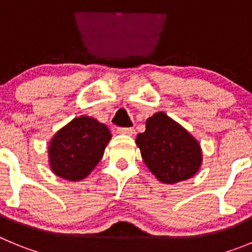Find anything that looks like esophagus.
Masks as SVG:
<instances>
[{
    "mask_svg": "<svg viewBox=\"0 0 252 252\" xmlns=\"http://www.w3.org/2000/svg\"><path fill=\"white\" fill-rule=\"evenodd\" d=\"M117 132L120 133V135H127V136H131L133 133V128L131 127H120L117 128Z\"/></svg>",
    "mask_w": 252,
    "mask_h": 252,
    "instance_id": "esophagus-1",
    "label": "esophagus"
}]
</instances>
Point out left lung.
<instances>
[{
  "instance_id": "left-lung-1",
  "label": "left lung",
  "mask_w": 252,
  "mask_h": 252,
  "mask_svg": "<svg viewBox=\"0 0 252 252\" xmlns=\"http://www.w3.org/2000/svg\"><path fill=\"white\" fill-rule=\"evenodd\" d=\"M136 145L149 170L164 184L194 177L202 165L199 142L164 112L146 120V130L137 135Z\"/></svg>"
}]
</instances>
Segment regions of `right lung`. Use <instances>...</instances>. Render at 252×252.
I'll return each instance as SVG.
<instances>
[{"mask_svg":"<svg viewBox=\"0 0 252 252\" xmlns=\"http://www.w3.org/2000/svg\"><path fill=\"white\" fill-rule=\"evenodd\" d=\"M110 140L111 132L104 124L90 116L75 117L50 140L51 171L70 182L84 179L102 159Z\"/></svg>","mask_w":252,"mask_h":252,"instance_id":"add662e5","label":"right lung"}]
</instances>
